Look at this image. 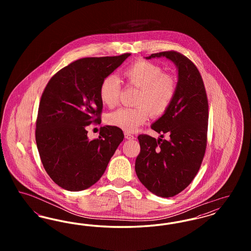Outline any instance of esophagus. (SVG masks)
<instances>
[{"label": "esophagus", "mask_w": 251, "mask_h": 251, "mask_svg": "<svg viewBox=\"0 0 251 251\" xmlns=\"http://www.w3.org/2000/svg\"><path fill=\"white\" fill-rule=\"evenodd\" d=\"M124 135H125V138H126V139H133V138H134V136H133L132 134H131L130 132H128V131H125V132H124Z\"/></svg>", "instance_id": "esophagus-1"}]
</instances>
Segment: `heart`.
I'll return each mask as SVG.
<instances>
[{
    "mask_svg": "<svg viewBox=\"0 0 251 251\" xmlns=\"http://www.w3.org/2000/svg\"><path fill=\"white\" fill-rule=\"evenodd\" d=\"M127 83L139 88L134 108H120L108 114L106 122L125 131H133L149 119L163 116L170 107L177 91L175 79L165 74L153 62L140 60L123 72ZM121 84L115 75L106 76L100 86V98L107 107H114L120 100Z\"/></svg>",
    "mask_w": 251,
    "mask_h": 251,
    "instance_id": "b5f03b06",
    "label": "heart"
}]
</instances>
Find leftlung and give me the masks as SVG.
Here are the masks:
<instances>
[{
  "label": "left lung",
  "instance_id": "1",
  "mask_svg": "<svg viewBox=\"0 0 251 251\" xmlns=\"http://www.w3.org/2000/svg\"><path fill=\"white\" fill-rule=\"evenodd\" d=\"M166 57L178 70L175 98L167 112L151 125L169 138L140 134V153L135 172L149 191L171 198L184 190L196 177L207 145L208 100L201 75L191 60L169 50L152 53L146 59Z\"/></svg>",
  "mask_w": 251,
  "mask_h": 251
}]
</instances>
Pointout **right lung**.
Instances as JSON below:
<instances>
[{
	"mask_svg": "<svg viewBox=\"0 0 251 251\" xmlns=\"http://www.w3.org/2000/svg\"><path fill=\"white\" fill-rule=\"evenodd\" d=\"M87 57L55 73L41 96L36 141L42 165L50 179L68 191H82L100 179L124 138L120 128L104 126L89 140L86 126L100 121L102 80L127 59Z\"/></svg>",
	"mask_w": 251,
	"mask_h": 251,
	"instance_id": "right-lung-1",
	"label": "right lung"
}]
</instances>
